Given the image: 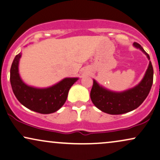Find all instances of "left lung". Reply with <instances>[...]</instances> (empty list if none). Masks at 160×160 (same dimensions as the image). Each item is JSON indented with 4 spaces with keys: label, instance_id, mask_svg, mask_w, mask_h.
I'll return each instance as SVG.
<instances>
[{
    "label": "left lung",
    "instance_id": "1",
    "mask_svg": "<svg viewBox=\"0 0 160 160\" xmlns=\"http://www.w3.org/2000/svg\"><path fill=\"white\" fill-rule=\"evenodd\" d=\"M135 47L144 52L148 60L150 57L139 43ZM153 69L150 61L142 80L134 88L123 92H113L100 86L94 80L90 97L97 108L109 114H122L131 112L140 106L148 95L153 84Z\"/></svg>",
    "mask_w": 160,
    "mask_h": 160
}]
</instances>
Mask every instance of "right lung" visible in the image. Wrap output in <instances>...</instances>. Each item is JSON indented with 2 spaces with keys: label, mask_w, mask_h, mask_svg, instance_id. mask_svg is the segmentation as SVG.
Returning a JSON list of instances; mask_svg holds the SVG:
<instances>
[{
  "label": "right lung",
  "mask_w": 160,
  "mask_h": 160,
  "mask_svg": "<svg viewBox=\"0 0 160 160\" xmlns=\"http://www.w3.org/2000/svg\"><path fill=\"white\" fill-rule=\"evenodd\" d=\"M21 57L15 56L11 69L10 82L14 94L22 105L40 114H51L57 112L65 103L70 88L78 78H65L47 88H36L26 85L18 73V63Z\"/></svg>",
  "instance_id": "obj_1"
}]
</instances>
